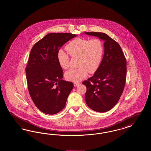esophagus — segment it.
<instances>
[{
    "instance_id": "esophagus-1",
    "label": "esophagus",
    "mask_w": 151,
    "mask_h": 151,
    "mask_svg": "<svg viewBox=\"0 0 151 151\" xmlns=\"http://www.w3.org/2000/svg\"><path fill=\"white\" fill-rule=\"evenodd\" d=\"M79 84H80L79 83H74V84H73L75 86H79Z\"/></svg>"
}]
</instances>
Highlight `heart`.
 Returning a JSON list of instances; mask_svg holds the SVG:
<instances>
[{"label": "heart", "instance_id": "heart-1", "mask_svg": "<svg viewBox=\"0 0 151 151\" xmlns=\"http://www.w3.org/2000/svg\"><path fill=\"white\" fill-rule=\"evenodd\" d=\"M66 49L73 57H78V68L66 71L65 78L70 81L79 82L86 78L88 73L96 72L100 66L104 55V45L98 38L91 40L78 38L66 46ZM58 61L60 66L67 69L69 67L70 57L64 51H59Z\"/></svg>", "mask_w": 151, "mask_h": 151}]
</instances>
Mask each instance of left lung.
I'll list each match as a JSON object with an SVG mask.
<instances>
[{"instance_id": "8db88e82", "label": "left lung", "mask_w": 151, "mask_h": 151, "mask_svg": "<svg viewBox=\"0 0 151 151\" xmlns=\"http://www.w3.org/2000/svg\"><path fill=\"white\" fill-rule=\"evenodd\" d=\"M104 41V54L93 76L83 82L86 87L85 100L88 107L100 113L113 108L122 95L126 79V60L120 45L108 35L85 32Z\"/></svg>"}]
</instances>
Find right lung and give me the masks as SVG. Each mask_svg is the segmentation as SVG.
<instances>
[{"label": "right lung", "instance_id": "add662e5", "mask_svg": "<svg viewBox=\"0 0 151 151\" xmlns=\"http://www.w3.org/2000/svg\"><path fill=\"white\" fill-rule=\"evenodd\" d=\"M75 37L68 33H51L30 51L25 68L28 91L37 108L45 114H55L65 108L73 87L72 82L62 80L57 56L60 48Z\"/></svg>", "mask_w": 151, "mask_h": 151}]
</instances>
